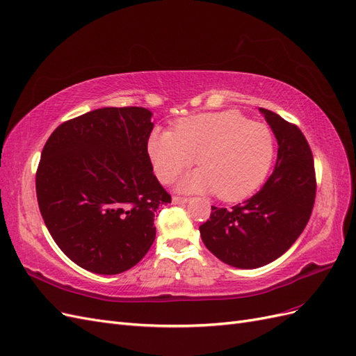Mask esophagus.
<instances>
[{"mask_svg": "<svg viewBox=\"0 0 356 356\" xmlns=\"http://www.w3.org/2000/svg\"><path fill=\"white\" fill-rule=\"evenodd\" d=\"M187 202H188L187 197H179V196H174V197H172V203H174V204H184V203H187Z\"/></svg>", "mask_w": 356, "mask_h": 356, "instance_id": "34e87169", "label": "esophagus"}]
</instances>
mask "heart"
<instances>
[{"mask_svg": "<svg viewBox=\"0 0 356 356\" xmlns=\"http://www.w3.org/2000/svg\"><path fill=\"white\" fill-rule=\"evenodd\" d=\"M148 154L160 181H174L197 156L199 165L178 182L186 193L217 191L222 200H242L260 188L272 168L276 141L270 127L238 111L186 117L175 132L154 131Z\"/></svg>", "mask_w": 356, "mask_h": 356, "instance_id": "heart-1", "label": "heart"}]
</instances>
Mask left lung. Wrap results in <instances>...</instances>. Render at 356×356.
Listing matches in <instances>:
<instances>
[{
    "mask_svg": "<svg viewBox=\"0 0 356 356\" xmlns=\"http://www.w3.org/2000/svg\"><path fill=\"white\" fill-rule=\"evenodd\" d=\"M277 141L273 174L255 195L236 207H212L199 230L203 243L225 264L257 268L285 254L305 230L314 209L316 178L305 135L281 115L260 108Z\"/></svg>",
    "mask_w": 356,
    "mask_h": 356,
    "instance_id": "8db88e82",
    "label": "left lung"
}]
</instances>
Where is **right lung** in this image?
I'll use <instances>...</instances> for the list:
<instances>
[{
  "label": "right lung",
  "mask_w": 356,
  "mask_h": 356,
  "mask_svg": "<svg viewBox=\"0 0 356 356\" xmlns=\"http://www.w3.org/2000/svg\"><path fill=\"white\" fill-rule=\"evenodd\" d=\"M153 113L105 106L62 123L42 148L35 175L40 212L71 261L117 275L156 239L154 215L170 196L153 174Z\"/></svg>",
  "instance_id": "add662e5"
}]
</instances>
